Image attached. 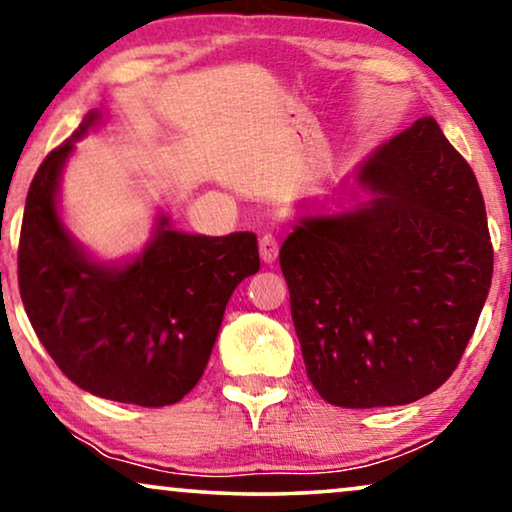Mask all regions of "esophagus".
Wrapping results in <instances>:
<instances>
[{
	"instance_id": "esophagus-1",
	"label": "esophagus",
	"mask_w": 512,
	"mask_h": 512,
	"mask_svg": "<svg viewBox=\"0 0 512 512\" xmlns=\"http://www.w3.org/2000/svg\"><path fill=\"white\" fill-rule=\"evenodd\" d=\"M258 251H261V258L263 263H275V258L279 254V242L275 235L265 233L261 235V240H258Z\"/></svg>"
}]
</instances>
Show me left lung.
<instances>
[{
	"mask_svg": "<svg viewBox=\"0 0 512 512\" xmlns=\"http://www.w3.org/2000/svg\"><path fill=\"white\" fill-rule=\"evenodd\" d=\"M352 212L307 214L279 249L312 387L340 408L405 405L459 366L494 270L485 200L433 116L389 139Z\"/></svg>",
	"mask_w": 512,
	"mask_h": 512,
	"instance_id": "left-lung-1",
	"label": "left lung"
}]
</instances>
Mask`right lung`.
<instances>
[{
	"label": "right lung",
	"instance_id": "right-lung-1",
	"mask_svg": "<svg viewBox=\"0 0 512 512\" xmlns=\"http://www.w3.org/2000/svg\"><path fill=\"white\" fill-rule=\"evenodd\" d=\"M97 121L83 118L81 137ZM72 142L48 153L25 200L18 286L30 324L76 387L118 403L163 408L205 373L230 293L261 268L254 233L226 237L167 230L135 263L86 261L55 212L60 167Z\"/></svg>",
	"mask_w": 512,
	"mask_h": 512
}]
</instances>
